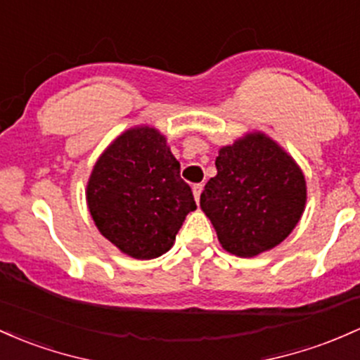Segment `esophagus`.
<instances>
[{
    "mask_svg": "<svg viewBox=\"0 0 360 360\" xmlns=\"http://www.w3.org/2000/svg\"><path fill=\"white\" fill-rule=\"evenodd\" d=\"M201 191H203V184H195V186H193V195H195L196 201H200Z\"/></svg>",
    "mask_w": 360,
    "mask_h": 360,
    "instance_id": "34e87169",
    "label": "esophagus"
}]
</instances>
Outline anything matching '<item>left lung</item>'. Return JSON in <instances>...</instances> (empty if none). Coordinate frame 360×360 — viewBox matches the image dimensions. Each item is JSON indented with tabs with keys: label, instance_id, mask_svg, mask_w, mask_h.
<instances>
[{
	"label": "left lung",
	"instance_id": "8db88e82",
	"mask_svg": "<svg viewBox=\"0 0 360 360\" xmlns=\"http://www.w3.org/2000/svg\"><path fill=\"white\" fill-rule=\"evenodd\" d=\"M201 210L224 250L251 258L290 234L306 205V181L289 153L263 133L220 148Z\"/></svg>",
	"mask_w": 360,
	"mask_h": 360
}]
</instances>
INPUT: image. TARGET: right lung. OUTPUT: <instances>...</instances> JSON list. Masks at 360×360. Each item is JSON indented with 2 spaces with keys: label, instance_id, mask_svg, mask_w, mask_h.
<instances>
[{
  "label": "right lung",
  "instance_id": "right-lung-1",
  "mask_svg": "<svg viewBox=\"0 0 360 360\" xmlns=\"http://www.w3.org/2000/svg\"><path fill=\"white\" fill-rule=\"evenodd\" d=\"M97 229L122 252L152 259L172 248L196 208L181 165L157 129L133 128L102 153L86 186Z\"/></svg>",
  "mask_w": 360,
  "mask_h": 360
}]
</instances>
